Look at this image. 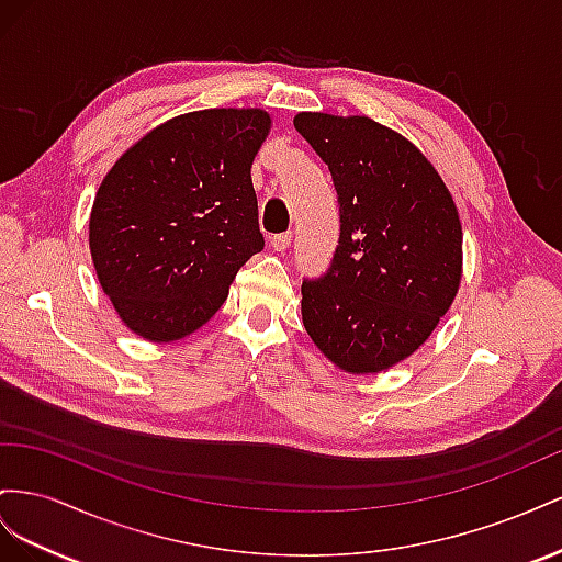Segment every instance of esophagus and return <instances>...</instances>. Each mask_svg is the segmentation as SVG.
<instances>
[{"mask_svg":"<svg viewBox=\"0 0 562 562\" xmlns=\"http://www.w3.org/2000/svg\"><path fill=\"white\" fill-rule=\"evenodd\" d=\"M270 245H272V249H276V251H286V249H290V245H292V233L286 231V233L272 235L270 237Z\"/></svg>","mask_w":562,"mask_h":562,"instance_id":"34e87169","label":"esophagus"}]
</instances>
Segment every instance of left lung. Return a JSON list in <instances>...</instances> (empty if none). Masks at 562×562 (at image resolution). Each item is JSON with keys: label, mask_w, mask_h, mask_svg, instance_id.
I'll use <instances>...</instances> for the list:
<instances>
[{"label": "left lung", "mask_w": 562, "mask_h": 562, "mask_svg": "<svg viewBox=\"0 0 562 562\" xmlns=\"http://www.w3.org/2000/svg\"><path fill=\"white\" fill-rule=\"evenodd\" d=\"M296 132L329 167L339 245L303 278V327L352 374L389 370L419 348L461 280V223L450 190L407 138L370 117L299 112Z\"/></svg>", "instance_id": "left-lung-1"}]
</instances>
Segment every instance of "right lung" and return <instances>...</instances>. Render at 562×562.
Segmentation results:
<instances>
[{
	"label": "right lung",
	"instance_id": "obj_1",
	"mask_svg": "<svg viewBox=\"0 0 562 562\" xmlns=\"http://www.w3.org/2000/svg\"><path fill=\"white\" fill-rule=\"evenodd\" d=\"M263 110H200L143 136L95 192V276L132 331L176 341L200 329L263 249L251 162Z\"/></svg>",
	"mask_w": 562,
	"mask_h": 562
}]
</instances>
